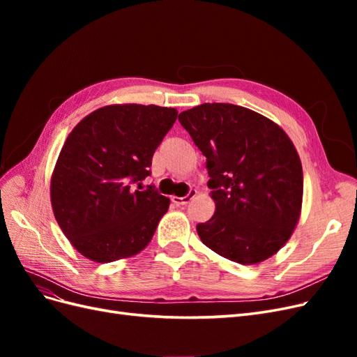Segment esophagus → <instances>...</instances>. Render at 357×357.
Here are the masks:
<instances>
[{"mask_svg":"<svg viewBox=\"0 0 357 357\" xmlns=\"http://www.w3.org/2000/svg\"><path fill=\"white\" fill-rule=\"evenodd\" d=\"M195 195H197V190H190L186 197H172V202H174L176 205H186L192 198H195Z\"/></svg>","mask_w":357,"mask_h":357,"instance_id":"obj_1","label":"esophagus"}]
</instances>
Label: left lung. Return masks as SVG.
<instances>
[{
	"label": "left lung",
	"mask_w": 357,
	"mask_h": 357,
	"mask_svg": "<svg viewBox=\"0 0 357 357\" xmlns=\"http://www.w3.org/2000/svg\"><path fill=\"white\" fill-rule=\"evenodd\" d=\"M178 121L207 158L215 210L197 225L201 241L236 264L266 261L301 218L304 176L291 139L271 119L234 104L205 102Z\"/></svg>",
	"instance_id": "obj_1"
}]
</instances>
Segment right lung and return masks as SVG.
<instances>
[{
  "mask_svg": "<svg viewBox=\"0 0 357 357\" xmlns=\"http://www.w3.org/2000/svg\"><path fill=\"white\" fill-rule=\"evenodd\" d=\"M176 109L112 104L74 126L50 178L55 219L84 257L109 264L152 241L169 198L132 185L150 176L155 150L174 125Z\"/></svg>",
  "mask_w": 357,
  "mask_h": 357,
  "instance_id": "1",
  "label": "right lung"
}]
</instances>
